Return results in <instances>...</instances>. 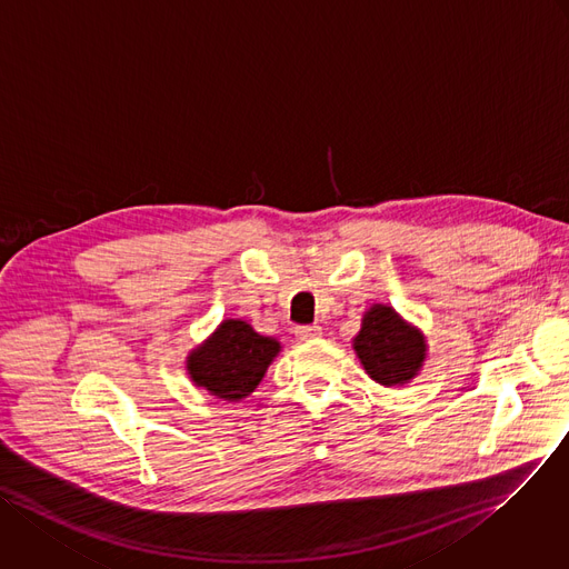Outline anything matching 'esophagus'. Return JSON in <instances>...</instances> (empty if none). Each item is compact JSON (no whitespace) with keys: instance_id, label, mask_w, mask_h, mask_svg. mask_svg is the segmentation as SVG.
<instances>
[{"instance_id":"34e87169","label":"esophagus","mask_w":569,"mask_h":569,"mask_svg":"<svg viewBox=\"0 0 569 569\" xmlns=\"http://www.w3.org/2000/svg\"><path fill=\"white\" fill-rule=\"evenodd\" d=\"M293 333H296L298 340H309V338L320 336V327H318V325H298V327L293 329Z\"/></svg>"}]
</instances>
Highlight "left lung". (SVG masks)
<instances>
[{
    "label": "left lung",
    "instance_id": "left-lung-1",
    "mask_svg": "<svg viewBox=\"0 0 569 569\" xmlns=\"http://www.w3.org/2000/svg\"><path fill=\"white\" fill-rule=\"evenodd\" d=\"M355 350L366 372L386 388L410 381L426 359L423 336L383 305L366 313Z\"/></svg>",
    "mask_w": 569,
    "mask_h": 569
}]
</instances>
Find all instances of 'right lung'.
<instances>
[{
	"instance_id": "obj_1",
	"label": "right lung",
	"mask_w": 569,
	"mask_h": 569,
	"mask_svg": "<svg viewBox=\"0 0 569 569\" xmlns=\"http://www.w3.org/2000/svg\"><path fill=\"white\" fill-rule=\"evenodd\" d=\"M280 352L276 338L260 336L244 320H223L206 343L188 357L192 381L223 401L249 397Z\"/></svg>"
}]
</instances>
